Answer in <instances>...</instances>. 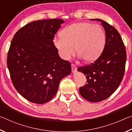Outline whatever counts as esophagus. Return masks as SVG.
Wrapping results in <instances>:
<instances>
[{
  "label": "esophagus",
  "instance_id": "1",
  "mask_svg": "<svg viewBox=\"0 0 132 132\" xmlns=\"http://www.w3.org/2000/svg\"><path fill=\"white\" fill-rule=\"evenodd\" d=\"M71 70H72V72L73 73H75L77 70V68L76 67L75 64H71Z\"/></svg>",
  "mask_w": 132,
  "mask_h": 132
}]
</instances>
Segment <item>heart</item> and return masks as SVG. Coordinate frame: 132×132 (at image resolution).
Returning <instances> with one entry per match:
<instances>
[{
    "instance_id": "1",
    "label": "heart",
    "mask_w": 132,
    "mask_h": 132,
    "mask_svg": "<svg viewBox=\"0 0 132 132\" xmlns=\"http://www.w3.org/2000/svg\"><path fill=\"white\" fill-rule=\"evenodd\" d=\"M106 35L103 28L88 22L74 23L64 28L61 36L55 37L53 43L62 59L68 60L75 55L87 63L97 60L103 51Z\"/></svg>"
}]
</instances>
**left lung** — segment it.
<instances>
[{
	"label": "left lung",
	"instance_id": "left-lung-1",
	"mask_svg": "<svg viewBox=\"0 0 132 132\" xmlns=\"http://www.w3.org/2000/svg\"><path fill=\"white\" fill-rule=\"evenodd\" d=\"M91 20L101 22L105 45L95 61L77 70L86 76L87 82L79 88L80 95L88 101L97 102L110 97L119 87L124 75L126 52L122 38L113 27L101 19Z\"/></svg>",
	"mask_w": 132,
	"mask_h": 132
}]
</instances>
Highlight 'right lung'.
Returning <instances> with one entry per match:
<instances>
[{"label":"right lung","mask_w":132,"mask_h":132,"mask_svg":"<svg viewBox=\"0 0 132 132\" xmlns=\"http://www.w3.org/2000/svg\"><path fill=\"white\" fill-rule=\"evenodd\" d=\"M64 23L44 19L26 24L15 33L7 65L13 84L21 96L42 104L56 94L61 80L71 73V63L59 56L53 39Z\"/></svg>","instance_id":"right-lung-1"}]
</instances>
